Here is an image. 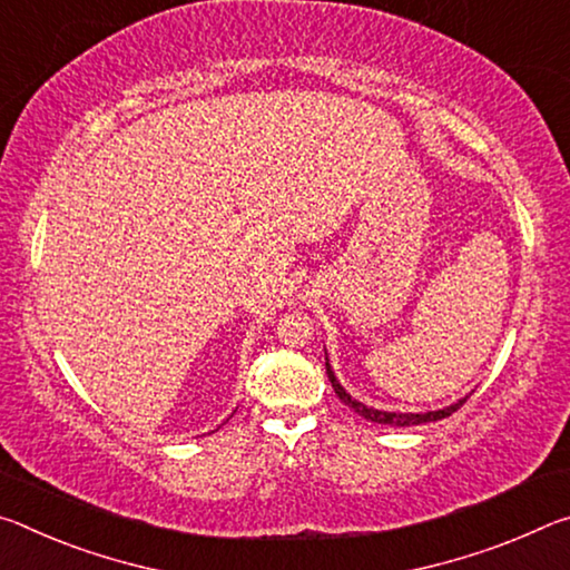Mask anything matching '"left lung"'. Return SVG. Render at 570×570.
<instances>
[{
    "label": "left lung",
    "mask_w": 570,
    "mask_h": 570,
    "mask_svg": "<svg viewBox=\"0 0 570 570\" xmlns=\"http://www.w3.org/2000/svg\"><path fill=\"white\" fill-rule=\"evenodd\" d=\"M325 371H328V379H331V384H333V391H335V394H338V399L343 401V404L351 406L353 412H356V414H358V416H363V419H368V422H373V424H391V426H414V424H426V422H440V419H444V416L454 414L456 409H460V406L464 404V401H468V396H464V399H460V401H456V404H452V406L436 409V412H424V414H396V412H379V409L366 406V404H361V401L351 399L348 391L338 384V379H335V373H333L331 363H328V356H325Z\"/></svg>",
    "instance_id": "obj_1"
}]
</instances>
